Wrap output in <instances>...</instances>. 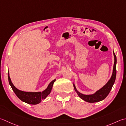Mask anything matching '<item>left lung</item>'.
<instances>
[{
    "instance_id": "left-lung-1",
    "label": "left lung",
    "mask_w": 126,
    "mask_h": 126,
    "mask_svg": "<svg viewBox=\"0 0 126 126\" xmlns=\"http://www.w3.org/2000/svg\"><path fill=\"white\" fill-rule=\"evenodd\" d=\"M113 53H114V66H113V70H112V75L111 76L110 80L108 81L107 83L102 87V88L96 91V92L92 94H83L82 93H81L79 92L76 88L75 86L74 83V88L75 91L77 93L78 95H79L81 99L86 101V102L88 103H95L98 102L100 101H102L104 100L105 98L107 97L108 95L109 94L111 90L112 87L113 85H114L115 79H116V63H117V60H116V56L114 52L113 51Z\"/></svg>"
}]
</instances>
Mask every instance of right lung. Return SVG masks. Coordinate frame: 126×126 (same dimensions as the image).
I'll use <instances>...</instances> for the list:
<instances>
[{
  "mask_svg": "<svg viewBox=\"0 0 126 126\" xmlns=\"http://www.w3.org/2000/svg\"><path fill=\"white\" fill-rule=\"evenodd\" d=\"M8 79L10 85L11 86L12 90L15 93L19 99L22 102H25L27 104L35 105L40 103L42 100L45 99L47 96L50 94L52 88L53 83L56 81V79L53 80L49 83L47 87L43 91V92H25V91H21L17 88L14 85L10 78L9 71L8 72Z\"/></svg>",
  "mask_w": 126,
  "mask_h": 126,
  "instance_id": "right-lung-1",
  "label": "right lung"
}]
</instances>
